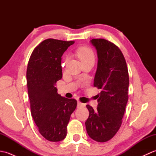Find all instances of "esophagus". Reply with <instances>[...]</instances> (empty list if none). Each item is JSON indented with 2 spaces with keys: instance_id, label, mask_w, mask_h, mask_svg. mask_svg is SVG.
<instances>
[{
  "instance_id": "obj_1",
  "label": "esophagus",
  "mask_w": 156,
  "mask_h": 156,
  "mask_svg": "<svg viewBox=\"0 0 156 156\" xmlns=\"http://www.w3.org/2000/svg\"><path fill=\"white\" fill-rule=\"evenodd\" d=\"M85 107V104L82 103L81 102L78 101V107Z\"/></svg>"
}]
</instances>
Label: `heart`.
<instances>
[{
	"label": "heart",
	"mask_w": 156,
	"mask_h": 156,
	"mask_svg": "<svg viewBox=\"0 0 156 156\" xmlns=\"http://www.w3.org/2000/svg\"><path fill=\"white\" fill-rule=\"evenodd\" d=\"M76 54L82 62V64L90 60L94 61V53L90 48L87 47V46H83V47L78 48L76 51Z\"/></svg>",
	"instance_id": "b5f03b06"
}]
</instances>
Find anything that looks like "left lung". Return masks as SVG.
Listing matches in <instances>:
<instances>
[{"mask_svg": "<svg viewBox=\"0 0 156 156\" xmlns=\"http://www.w3.org/2000/svg\"><path fill=\"white\" fill-rule=\"evenodd\" d=\"M90 41L98 59L94 86L101 91L97 110L87 105L89 117L85 125L91 139L106 142L115 136L122 124L129 98V73L124 55L117 45L105 39Z\"/></svg>", "mask_w": 156, "mask_h": 156, "instance_id": "left-lung-1", "label": "left lung"}]
</instances>
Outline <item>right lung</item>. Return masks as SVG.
<instances>
[{
  "label": "right lung",
  "instance_id": "right-lung-1",
  "mask_svg": "<svg viewBox=\"0 0 156 156\" xmlns=\"http://www.w3.org/2000/svg\"><path fill=\"white\" fill-rule=\"evenodd\" d=\"M74 43L45 39L34 49L28 62L27 85L31 115L39 133L50 141L66 137L71 114L77 106L76 100L62 97L55 87L62 78L61 57Z\"/></svg>",
  "mask_w": 156,
  "mask_h": 156
}]
</instances>
